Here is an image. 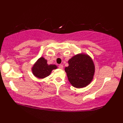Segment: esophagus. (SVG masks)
<instances>
[{"mask_svg":"<svg viewBox=\"0 0 123 123\" xmlns=\"http://www.w3.org/2000/svg\"><path fill=\"white\" fill-rule=\"evenodd\" d=\"M59 68L60 69H63V65L62 64H59Z\"/></svg>","mask_w":123,"mask_h":123,"instance_id":"esophagus-1","label":"esophagus"}]
</instances>
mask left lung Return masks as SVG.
<instances>
[{
	"label": "left lung",
	"instance_id": "8db88e82",
	"mask_svg": "<svg viewBox=\"0 0 123 123\" xmlns=\"http://www.w3.org/2000/svg\"><path fill=\"white\" fill-rule=\"evenodd\" d=\"M68 63L65 71L74 87H85L91 82L95 73V65L89 56L85 54L75 55L69 60Z\"/></svg>",
	"mask_w": 123,
	"mask_h": 123
}]
</instances>
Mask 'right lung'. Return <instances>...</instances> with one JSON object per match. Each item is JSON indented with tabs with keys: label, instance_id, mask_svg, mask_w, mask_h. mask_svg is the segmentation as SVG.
<instances>
[{
	"label": "right lung",
	"instance_id": "obj_1",
	"mask_svg": "<svg viewBox=\"0 0 123 123\" xmlns=\"http://www.w3.org/2000/svg\"><path fill=\"white\" fill-rule=\"evenodd\" d=\"M57 67L55 65L47 63V60L41 57L39 59L32 68L33 74L36 77L43 79L49 76L53 69H56Z\"/></svg>",
	"mask_w": 123,
	"mask_h": 123
}]
</instances>
